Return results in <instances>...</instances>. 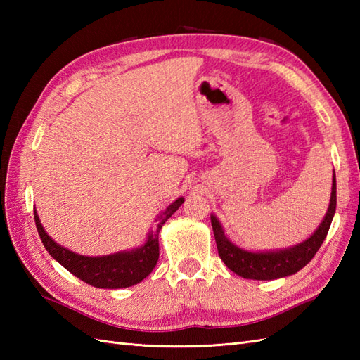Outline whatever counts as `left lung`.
Segmentation results:
<instances>
[{
  "mask_svg": "<svg viewBox=\"0 0 360 360\" xmlns=\"http://www.w3.org/2000/svg\"><path fill=\"white\" fill-rule=\"evenodd\" d=\"M335 202H338V196H335V176L333 181V192H331V201L330 207H328L326 215L322 221V224L319 226L314 235L297 244L294 248H289L285 250L277 252H248L240 248H236L226 238L223 227H221L219 221L215 217H210L213 235H215L218 254L223 259L224 264L240 275L243 278H252V280H274L288 277L298 272L302 267L307 266L317 250L322 246L325 241L328 231H330L331 221L335 213Z\"/></svg>",
  "mask_w": 360,
  "mask_h": 360,
  "instance_id": "1",
  "label": "left lung"
}]
</instances>
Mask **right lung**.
Segmentation results:
<instances>
[{"instance_id": "obj_1", "label": "right lung", "mask_w": 360, "mask_h": 360, "mask_svg": "<svg viewBox=\"0 0 360 360\" xmlns=\"http://www.w3.org/2000/svg\"><path fill=\"white\" fill-rule=\"evenodd\" d=\"M182 202H184V200L179 198V200H176L162 212V215L159 217L158 229L153 233H150L148 240L143 246L131 252H119V254L108 257H83L58 246L44 232L35 210L34 218L38 235H40L46 250L65 269H68L75 277L88 283L91 286L103 289H119L137 285V283L142 281L147 275L151 274L153 267L156 266L159 259V231L162 229L165 221L181 207Z\"/></svg>"}]
</instances>
